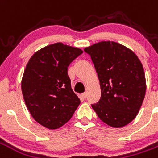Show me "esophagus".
Segmentation results:
<instances>
[{
	"instance_id": "34e87169",
	"label": "esophagus",
	"mask_w": 158,
	"mask_h": 158,
	"mask_svg": "<svg viewBox=\"0 0 158 158\" xmlns=\"http://www.w3.org/2000/svg\"><path fill=\"white\" fill-rule=\"evenodd\" d=\"M81 96H82V97H83V98H84V99H85L86 97H87V93H86V92L83 93L82 95H81Z\"/></svg>"
}]
</instances>
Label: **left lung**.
Listing matches in <instances>:
<instances>
[{"label": "left lung", "instance_id": "left-lung-1", "mask_svg": "<svg viewBox=\"0 0 158 158\" xmlns=\"http://www.w3.org/2000/svg\"><path fill=\"white\" fill-rule=\"evenodd\" d=\"M100 80L102 96L92 104L99 118L113 128H121L139 113L146 94L142 64L134 52L117 42L102 41L85 49Z\"/></svg>", "mask_w": 158, "mask_h": 158}]
</instances>
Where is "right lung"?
<instances>
[{"mask_svg": "<svg viewBox=\"0 0 158 158\" xmlns=\"http://www.w3.org/2000/svg\"><path fill=\"white\" fill-rule=\"evenodd\" d=\"M82 53L79 48L55 43L36 52L27 63L21 83L23 99L34 119L47 129L64 125L79 106L68 67Z\"/></svg>", "mask_w": 158, "mask_h": 158, "instance_id": "obj_1", "label": "right lung"}]
</instances>
